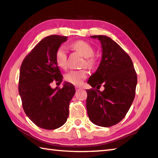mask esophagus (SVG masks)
Here are the masks:
<instances>
[{
  "mask_svg": "<svg viewBox=\"0 0 158 158\" xmlns=\"http://www.w3.org/2000/svg\"><path fill=\"white\" fill-rule=\"evenodd\" d=\"M76 87V91L81 90V89H82L81 87H79V86H76V87Z\"/></svg>",
  "mask_w": 158,
  "mask_h": 158,
  "instance_id": "obj_1",
  "label": "esophagus"
}]
</instances>
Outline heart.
<instances>
[{"label":"heart","mask_w":158,"mask_h":158,"mask_svg":"<svg viewBox=\"0 0 158 158\" xmlns=\"http://www.w3.org/2000/svg\"><path fill=\"white\" fill-rule=\"evenodd\" d=\"M72 47L85 58L82 65L89 69H93L96 65V59L94 58V51L93 47L85 41L78 40L72 44ZM56 61L57 65L63 69L67 67V51L64 46H60L56 52ZM87 73L85 69L79 71H71L65 75V81L70 83L79 85L87 77Z\"/></svg>","instance_id":"b5f03b06"}]
</instances>
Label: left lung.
Returning <instances> with one entry per match:
<instances>
[{
  "instance_id": "left-lung-1",
  "label": "left lung",
  "mask_w": 158,
  "mask_h": 158,
  "mask_svg": "<svg viewBox=\"0 0 158 158\" xmlns=\"http://www.w3.org/2000/svg\"><path fill=\"white\" fill-rule=\"evenodd\" d=\"M98 39L102 48L100 64L87 83L86 107L89 118L95 125L110 127L125 117L135 98L137 75L132 60L123 48L111 38ZM102 84L105 89L98 90Z\"/></svg>"
}]
</instances>
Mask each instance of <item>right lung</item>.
<instances>
[{
  "instance_id": "right-lung-1",
  "label": "right lung",
  "mask_w": 158,
  "mask_h": 158,
  "mask_svg": "<svg viewBox=\"0 0 158 158\" xmlns=\"http://www.w3.org/2000/svg\"><path fill=\"white\" fill-rule=\"evenodd\" d=\"M67 37L50 35L41 40L22 63L19 94L26 115L37 127L47 130L61 127L69 115V104L76 93L74 85L65 82L53 89V81L63 76L56 61V52Z\"/></svg>"
}]
</instances>
